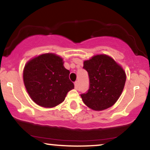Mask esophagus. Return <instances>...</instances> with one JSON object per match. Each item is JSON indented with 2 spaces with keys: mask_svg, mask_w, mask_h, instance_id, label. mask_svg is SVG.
Returning a JSON list of instances; mask_svg holds the SVG:
<instances>
[{
  "mask_svg": "<svg viewBox=\"0 0 150 150\" xmlns=\"http://www.w3.org/2000/svg\"><path fill=\"white\" fill-rule=\"evenodd\" d=\"M78 86H79V82H78V81H76V82H75V87L76 89H77V87H78Z\"/></svg>",
  "mask_w": 150,
  "mask_h": 150,
  "instance_id": "1",
  "label": "esophagus"
}]
</instances>
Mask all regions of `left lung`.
<instances>
[{"mask_svg": "<svg viewBox=\"0 0 150 150\" xmlns=\"http://www.w3.org/2000/svg\"><path fill=\"white\" fill-rule=\"evenodd\" d=\"M87 71L89 88L81 94L85 105L94 111H102L112 106L121 95L126 75L119 64L105 54L96 55L84 61Z\"/></svg>", "mask_w": 150, "mask_h": 150, "instance_id": "obj_1", "label": "left lung"}]
</instances>
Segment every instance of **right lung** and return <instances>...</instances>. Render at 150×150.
Returning a JSON list of instances; mask_svg holds the SVG:
<instances>
[{
    "label": "right lung",
    "instance_id": "obj_1",
    "mask_svg": "<svg viewBox=\"0 0 150 150\" xmlns=\"http://www.w3.org/2000/svg\"><path fill=\"white\" fill-rule=\"evenodd\" d=\"M63 58L55 53L39 55L26 63L23 70L25 88L34 102L52 108L65 100L67 93L74 89Z\"/></svg>",
    "mask_w": 150,
    "mask_h": 150
}]
</instances>
